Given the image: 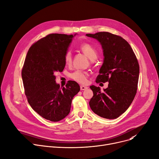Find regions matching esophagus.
<instances>
[{
    "label": "esophagus",
    "instance_id": "1",
    "mask_svg": "<svg viewBox=\"0 0 159 159\" xmlns=\"http://www.w3.org/2000/svg\"><path fill=\"white\" fill-rule=\"evenodd\" d=\"M88 88V87L84 86H80V89L81 90H86Z\"/></svg>",
    "mask_w": 159,
    "mask_h": 159
}]
</instances>
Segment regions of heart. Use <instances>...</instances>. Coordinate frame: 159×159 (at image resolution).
<instances>
[{
  "label": "heart",
  "mask_w": 159,
  "mask_h": 159,
  "mask_svg": "<svg viewBox=\"0 0 159 159\" xmlns=\"http://www.w3.org/2000/svg\"><path fill=\"white\" fill-rule=\"evenodd\" d=\"M80 49L91 61H95L97 57V51L95 48L90 44L85 43L80 46ZM64 62L66 64L70 65L72 62V55L70 51L66 52L64 55ZM89 73L86 71L76 70L70 74V77L73 80L76 81L80 84H85L88 83V78Z\"/></svg>",
  "instance_id": "heart-1"
}]
</instances>
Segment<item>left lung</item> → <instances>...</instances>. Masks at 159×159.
<instances>
[{"instance_id": "obj_1", "label": "left lung", "mask_w": 159, "mask_h": 159, "mask_svg": "<svg viewBox=\"0 0 159 159\" xmlns=\"http://www.w3.org/2000/svg\"><path fill=\"white\" fill-rule=\"evenodd\" d=\"M86 36L99 41L103 49L104 62L96 82H109L103 92L99 87L90 86L93 96L89 106L101 117L116 119L127 110L137 93L138 60L129 43L120 36L105 31Z\"/></svg>"}]
</instances>
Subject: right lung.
<instances>
[{
  "instance_id": "add662e5",
  "label": "right lung",
  "mask_w": 159,
  "mask_h": 159,
  "mask_svg": "<svg viewBox=\"0 0 159 159\" xmlns=\"http://www.w3.org/2000/svg\"><path fill=\"white\" fill-rule=\"evenodd\" d=\"M73 37L52 33L37 40L30 48L22 69L28 103L42 117L52 122L69 114L72 99L80 91L75 81L69 80L66 87L55 82V74L64 68V55Z\"/></svg>"
}]
</instances>
